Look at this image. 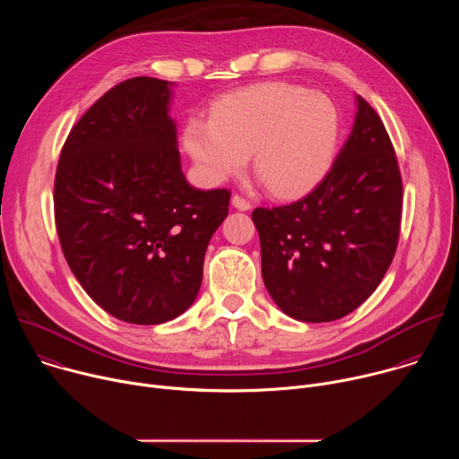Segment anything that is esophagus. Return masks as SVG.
Returning <instances> with one entry per match:
<instances>
[{
	"label": "esophagus",
	"mask_w": 459,
	"mask_h": 459,
	"mask_svg": "<svg viewBox=\"0 0 459 459\" xmlns=\"http://www.w3.org/2000/svg\"><path fill=\"white\" fill-rule=\"evenodd\" d=\"M232 205H234L238 211H248V209H250V202L245 198V195H241V194H234V195H232Z\"/></svg>",
	"instance_id": "34e87169"
}]
</instances>
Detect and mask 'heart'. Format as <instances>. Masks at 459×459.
Instances as JSON below:
<instances>
[{"instance_id": "obj_1", "label": "heart", "mask_w": 459, "mask_h": 459, "mask_svg": "<svg viewBox=\"0 0 459 459\" xmlns=\"http://www.w3.org/2000/svg\"><path fill=\"white\" fill-rule=\"evenodd\" d=\"M340 133V110L329 96L271 82L221 96L211 119L186 121L183 142L209 179L241 172L252 154L254 170L269 190L292 198L329 170Z\"/></svg>"}]
</instances>
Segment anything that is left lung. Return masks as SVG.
<instances>
[{"mask_svg":"<svg viewBox=\"0 0 459 459\" xmlns=\"http://www.w3.org/2000/svg\"><path fill=\"white\" fill-rule=\"evenodd\" d=\"M403 207L398 158L377 112L358 96L352 133L301 200L257 207L261 274L276 305L321 323L356 310L396 254Z\"/></svg>","mask_w":459,"mask_h":459,"instance_id":"left-lung-1","label":"left lung"}]
</instances>
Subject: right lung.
<instances>
[{"instance_id": "obj_1", "label": "right lung", "mask_w": 459, "mask_h": 459, "mask_svg": "<svg viewBox=\"0 0 459 459\" xmlns=\"http://www.w3.org/2000/svg\"><path fill=\"white\" fill-rule=\"evenodd\" d=\"M169 83L138 76L107 91L73 126L54 178L65 259L110 316L160 325L198 296L207 245L230 190L186 183Z\"/></svg>"}]
</instances>
